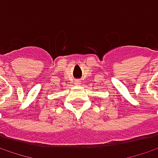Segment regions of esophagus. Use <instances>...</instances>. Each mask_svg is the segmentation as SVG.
Instances as JSON below:
<instances>
[{
  "mask_svg": "<svg viewBox=\"0 0 158 158\" xmlns=\"http://www.w3.org/2000/svg\"><path fill=\"white\" fill-rule=\"evenodd\" d=\"M81 85V83H80V81L79 80H76V81H74V85Z\"/></svg>",
  "mask_w": 158,
  "mask_h": 158,
  "instance_id": "1",
  "label": "esophagus"
}]
</instances>
